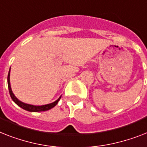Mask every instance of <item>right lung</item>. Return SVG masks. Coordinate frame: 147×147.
Wrapping results in <instances>:
<instances>
[{"mask_svg": "<svg viewBox=\"0 0 147 147\" xmlns=\"http://www.w3.org/2000/svg\"><path fill=\"white\" fill-rule=\"evenodd\" d=\"M9 71H10V69H9ZM9 71L7 76V84L8 88H9V95L11 96L12 100H13L19 107H20L21 108L23 109H26V110L29 111V112H44V111H47L49 110V109H51L53 108V107L58 103L59 100H60V98H61V96H60V97H59L57 100L55 101V102H52V103H50V104L43 105V106H33V105L26 104V103H24V102H21V101L19 100L14 96V94L12 92L11 88H10V83H9Z\"/></svg>", "mask_w": 147, "mask_h": 147, "instance_id": "add662e5", "label": "right lung"}]
</instances>
